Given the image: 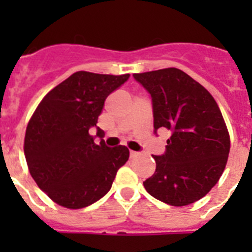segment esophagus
<instances>
[{
    "instance_id": "esophagus-1",
    "label": "esophagus",
    "mask_w": 252,
    "mask_h": 252,
    "mask_svg": "<svg viewBox=\"0 0 252 252\" xmlns=\"http://www.w3.org/2000/svg\"><path fill=\"white\" fill-rule=\"evenodd\" d=\"M139 155H140V153H137V151H130V157L132 158V159L133 158H137Z\"/></svg>"
}]
</instances>
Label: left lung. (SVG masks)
<instances>
[{
  "label": "left lung",
  "instance_id": "8db88e82",
  "mask_svg": "<svg viewBox=\"0 0 252 252\" xmlns=\"http://www.w3.org/2000/svg\"><path fill=\"white\" fill-rule=\"evenodd\" d=\"M133 77L151 94L155 131L171 132L165 154L153 157L157 169L144 182L146 192L170 206L194 203L226 168L231 141L221 110L202 84L178 68Z\"/></svg>",
  "mask_w": 252,
  "mask_h": 252
}]
</instances>
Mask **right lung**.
Returning <instances> with one entry per match:
<instances>
[{
  "label": "right lung",
  "mask_w": 252,
  "mask_h": 252,
  "mask_svg": "<svg viewBox=\"0 0 252 252\" xmlns=\"http://www.w3.org/2000/svg\"><path fill=\"white\" fill-rule=\"evenodd\" d=\"M130 74L75 72L41 99L28 124L24 141L28 168L35 183L51 201L81 209L98 201L126 164V146L95 144V126L111 92ZM97 136L103 131L97 128Z\"/></svg>",
  "instance_id": "obj_1"
}]
</instances>
